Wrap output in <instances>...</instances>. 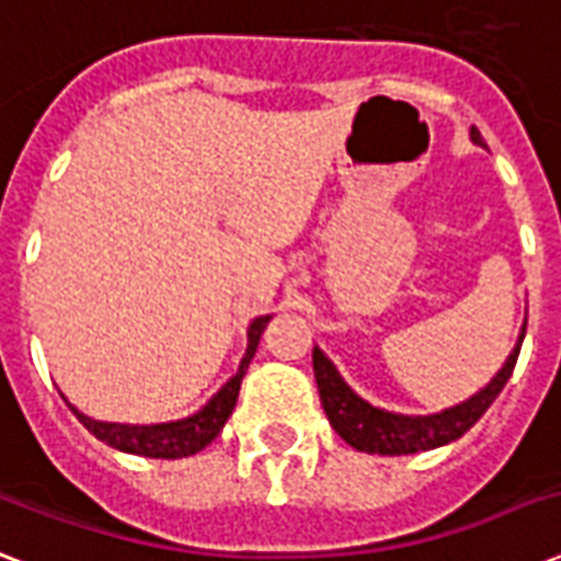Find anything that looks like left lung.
I'll list each match as a JSON object with an SVG mask.
<instances>
[{
    "instance_id": "left-lung-1",
    "label": "left lung",
    "mask_w": 561,
    "mask_h": 561,
    "mask_svg": "<svg viewBox=\"0 0 561 561\" xmlns=\"http://www.w3.org/2000/svg\"><path fill=\"white\" fill-rule=\"evenodd\" d=\"M471 142L486 148L478 127H471ZM524 332L527 329H522L518 343L510 352L506 364L497 369L495 378L483 390H478L471 399L460 401V404H454V408L443 410V413H431V416H401V413L373 408L369 401L360 399L358 392L343 381L332 360L323 355V350L314 346V378L325 416H329L341 439H346L352 448L367 454H390V457H396V454L431 451V448L454 443L486 413L489 404L497 399V392L504 390V383L510 381V375L515 369V360H518V352H522Z\"/></svg>"
}]
</instances>
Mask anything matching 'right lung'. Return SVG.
<instances>
[{"instance_id":"add662e5","label":"right lung","mask_w":561,"mask_h":561,"mask_svg":"<svg viewBox=\"0 0 561 561\" xmlns=\"http://www.w3.org/2000/svg\"><path fill=\"white\" fill-rule=\"evenodd\" d=\"M267 320L271 317H255L253 323H250V329H247V352L241 364H238V373L197 413H192V416L178 419V422H162V425H118V422L90 419L87 413L75 408V404H69V408L78 416V422L95 439L107 443L110 448H118V451L125 454H139V457H153V460L192 457V454L203 451L220 434V427L227 425V419L232 416L238 390H241V378H244L247 367H250V360H253L255 350H259V337H262Z\"/></svg>"}]
</instances>
